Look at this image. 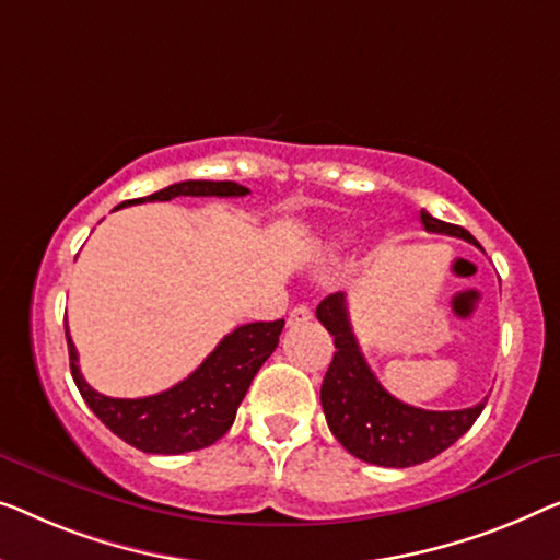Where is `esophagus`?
<instances>
[{
	"label": "esophagus",
	"instance_id": "34e87169",
	"mask_svg": "<svg viewBox=\"0 0 560 560\" xmlns=\"http://www.w3.org/2000/svg\"><path fill=\"white\" fill-rule=\"evenodd\" d=\"M311 318H313L311 307H307V305H295L293 311H290V315H288V323H290V326H303V323H307Z\"/></svg>",
	"mask_w": 560,
	"mask_h": 560
}]
</instances>
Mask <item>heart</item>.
Wrapping results in <instances>:
<instances>
[{
    "instance_id": "heart-1",
    "label": "heart",
    "mask_w": 560,
    "mask_h": 560,
    "mask_svg": "<svg viewBox=\"0 0 560 560\" xmlns=\"http://www.w3.org/2000/svg\"><path fill=\"white\" fill-rule=\"evenodd\" d=\"M328 245H330V247H334V249H340V247H343V245H346V234H338V237H334V240H330V242H328Z\"/></svg>"
}]
</instances>
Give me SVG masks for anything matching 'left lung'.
Instances as JSON below:
<instances>
[{"instance_id":"1","label":"left lung","mask_w":560,"mask_h":560,"mask_svg":"<svg viewBox=\"0 0 560 560\" xmlns=\"http://www.w3.org/2000/svg\"><path fill=\"white\" fill-rule=\"evenodd\" d=\"M421 224L427 232L450 234L477 245L465 226L436 220L424 209ZM315 315L334 336L336 346L320 386V404L330 432L353 457L378 467L421 465L452 447L482 415L485 401L469 409L429 411L394 399L363 359L348 320L343 293L328 295L315 307Z\"/></svg>"}]
</instances>
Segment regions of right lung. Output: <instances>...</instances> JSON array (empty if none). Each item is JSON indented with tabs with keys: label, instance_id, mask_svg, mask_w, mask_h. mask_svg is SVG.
Returning a JSON list of instances; mask_svg holds the SVG:
<instances>
[{
	"label": "right lung",
	"instance_id": "obj_1",
	"mask_svg": "<svg viewBox=\"0 0 560 560\" xmlns=\"http://www.w3.org/2000/svg\"><path fill=\"white\" fill-rule=\"evenodd\" d=\"M245 194L249 189L237 182L199 179L172 184L151 197L124 201L120 207L168 201L174 197H245ZM282 326L285 320H257L234 328L194 374L166 392L143 399H113L95 392L80 374L78 351L68 326H65V338H68L72 381L93 415L113 434L149 455H184V452L205 450L226 434L255 374L278 348Z\"/></svg>",
	"mask_w": 560,
	"mask_h": 560
}]
</instances>
